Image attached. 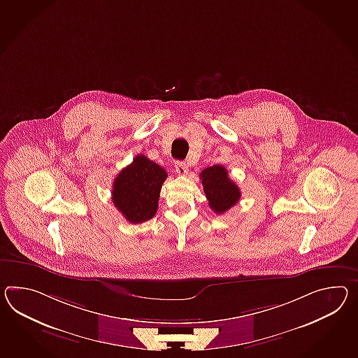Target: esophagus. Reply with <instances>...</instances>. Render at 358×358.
<instances>
[{"label":"esophagus","instance_id":"esophagus-1","mask_svg":"<svg viewBox=\"0 0 358 358\" xmlns=\"http://www.w3.org/2000/svg\"><path fill=\"white\" fill-rule=\"evenodd\" d=\"M175 169L177 175L180 176L187 175V172H189V168L183 162H176Z\"/></svg>","mask_w":358,"mask_h":358}]
</instances>
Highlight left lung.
Returning a JSON list of instances; mask_svg holds the SVG:
<instances>
[{
	"label": "left lung",
	"mask_w": 358,
	"mask_h": 358,
	"mask_svg": "<svg viewBox=\"0 0 358 358\" xmlns=\"http://www.w3.org/2000/svg\"><path fill=\"white\" fill-rule=\"evenodd\" d=\"M201 180L210 210L218 215L234 207L241 199V190L229 178L225 166H212L203 169Z\"/></svg>",
	"instance_id": "left-lung-1"
}]
</instances>
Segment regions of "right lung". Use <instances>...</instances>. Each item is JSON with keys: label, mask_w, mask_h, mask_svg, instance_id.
Returning a JSON list of instances; mask_svg holds the SVG:
<instances>
[{"label": "right lung", "mask_w": 358, "mask_h": 358, "mask_svg": "<svg viewBox=\"0 0 358 358\" xmlns=\"http://www.w3.org/2000/svg\"><path fill=\"white\" fill-rule=\"evenodd\" d=\"M166 177L164 168L142 154L137 155L114 180L115 207L131 224H141L154 217Z\"/></svg>", "instance_id": "add662e5"}]
</instances>
